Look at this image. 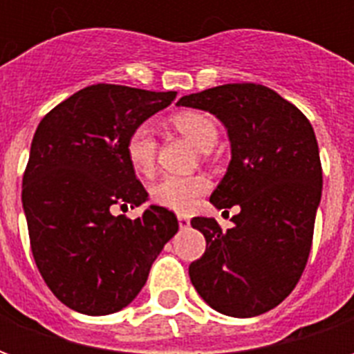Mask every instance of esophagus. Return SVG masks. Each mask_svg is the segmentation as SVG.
Masks as SVG:
<instances>
[{"instance_id": "34e87169", "label": "esophagus", "mask_w": 354, "mask_h": 354, "mask_svg": "<svg viewBox=\"0 0 354 354\" xmlns=\"http://www.w3.org/2000/svg\"><path fill=\"white\" fill-rule=\"evenodd\" d=\"M178 223H180L182 230H185V227H189V218L185 214H178Z\"/></svg>"}]
</instances>
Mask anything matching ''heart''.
Returning <instances> with one entry per match:
<instances>
[{
  "mask_svg": "<svg viewBox=\"0 0 354 354\" xmlns=\"http://www.w3.org/2000/svg\"><path fill=\"white\" fill-rule=\"evenodd\" d=\"M172 129L192 142L193 146L199 147L201 151H210L218 142V124L212 117L201 111H180L170 117ZM127 161L134 172L142 176H151L155 170L157 159V142L151 129L147 124H138L127 138L124 144ZM210 182L203 174H189V176H178L167 174L151 187V199L159 207L169 208L174 212H187L197 203L203 193L208 192Z\"/></svg>",
  "mask_w": 354,
  "mask_h": 354,
  "instance_id": "obj_1",
  "label": "heart"
}]
</instances>
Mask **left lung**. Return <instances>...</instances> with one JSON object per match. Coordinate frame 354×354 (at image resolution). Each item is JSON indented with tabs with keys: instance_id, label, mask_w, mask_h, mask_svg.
<instances>
[{
	"instance_id": "obj_1",
	"label": "left lung",
	"mask_w": 354,
	"mask_h": 354,
	"mask_svg": "<svg viewBox=\"0 0 354 354\" xmlns=\"http://www.w3.org/2000/svg\"><path fill=\"white\" fill-rule=\"evenodd\" d=\"M178 106L210 111L227 129L231 161L210 203L241 208L227 231L214 218L192 220L207 239L189 266L192 284L227 317L267 313L296 288L311 252L322 195L315 131L294 104L256 83L187 94Z\"/></svg>"
}]
</instances>
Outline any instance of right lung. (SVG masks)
Wrapping results in <instances>:
<instances>
[{
  "label": "right lung",
  "instance_id": "obj_1",
  "mask_svg": "<svg viewBox=\"0 0 354 354\" xmlns=\"http://www.w3.org/2000/svg\"><path fill=\"white\" fill-rule=\"evenodd\" d=\"M174 98V91L98 83L60 102L37 124L22 178V207L35 266L73 311H121L176 235V216L165 207L151 205L136 220L113 216V208L147 201L127 161L129 134Z\"/></svg>",
  "mask_w": 354,
  "mask_h": 354
}]
</instances>
